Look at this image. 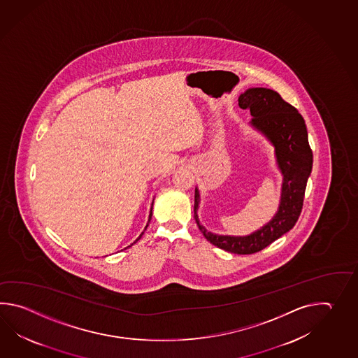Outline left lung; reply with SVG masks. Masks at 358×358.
Segmentation results:
<instances>
[{"instance_id": "left-lung-1", "label": "left lung", "mask_w": 358, "mask_h": 358, "mask_svg": "<svg viewBox=\"0 0 358 358\" xmlns=\"http://www.w3.org/2000/svg\"><path fill=\"white\" fill-rule=\"evenodd\" d=\"M241 108H250L251 124L275 145L279 168L284 176L282 201L274 219L264 228L247 236H216L198 221V190L194 193V220L206 239L224 251L251 255L264 250L297 222L303 207L304 190L311 174L312 150L307 129L297 108L282 99L278 92L251 88L239 97Z\"/></svg>"}]
</instances>
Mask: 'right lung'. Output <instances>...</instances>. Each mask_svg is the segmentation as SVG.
I'll list each match as a JSON object with an SVG mask.
<instances>
[{
	"instance_id": "obj_1",
	"label": "right lung",
	"mask_w": 358,
	"mask_h": 358,
	"mask_svg": "<svg viewBox=\"0 0 358 358\" xmlns=\"http://www.w3.org/2000/svg\"><path fill=\"white\" fill-rule=\"evenodd\" d=\"M151 217H152V208H151V213H150V220H148V222H150V221H151ZM147 227H148V224H147ZM147 227H145V229H147ZM143 233H145V231H143ZM143 233H142V234H141V236H138L137 241H139V239H141V236H143ZM137 241H136V242H137ZM136 242H134V243H136Z\"/></svg>"
}]
</instances>
